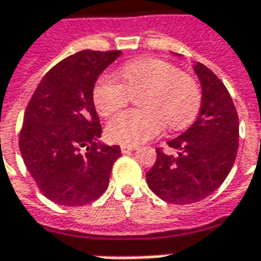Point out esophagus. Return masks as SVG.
<instances>
[{"instance_id":"esophagus-1","label":"esophagus","mask_w":261,"mask_h":261,"mask_svg":"<svg viewBox=\"0 0 261 261\" xmlns=\"http://www.w3.org/2000/svg\"><path fill=\"white\" fill-rule=\"evenodd\" d=\"M121 153L123 154H128L131 151H134V150H137V147L136 145H128V144H121Z\"/></svg>"}]
</instances>
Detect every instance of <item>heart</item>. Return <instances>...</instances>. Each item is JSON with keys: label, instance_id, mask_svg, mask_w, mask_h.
Segmentation results:
<instances>
[{"label": "heart", "instance_id": "b5f03b06", "mask_svg": "<svg viewBox=\"0 0 261 261\" xmlns=\"http://www.w3.org/2000/svg\"><path fill=\"white\" fill-rule=\"evenodd\" d=\"M124 81L106 72L97 80L93 91L94 106L101 116H111L125 107L133 93L140 95L143 110H128L114 116L106 134L121 144H140L157 136L164 124L180 130L196 118L201 106L197 81L174 64L159 58H138L120 68Z\"/></svg>", "mask_w": 261, "mask_h": 261}]
</instances>
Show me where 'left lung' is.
I'll return each mask as SVG.
<instances>
[{"label":"left lung","instance_id":"obj_1","mask_svg":"<svg viewBox=\"0 0 261 261\" xmlns=\"http://www.w3.org/2000/svg\"><path fill=\"white\" fill-rule=\"evenodd\" d=\"M194 71L203 88L196 123L167 141L177 155L157 148V160L145 174L148 187L161 200L191 204L208 197L226 180L239 148V116L223 81L197 63Z\"/></svg>","mask_w":261,"mask_h":261}]
</instances>
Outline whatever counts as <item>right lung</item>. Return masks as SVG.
<instances>
[{
  "mask_svg": "<svg viewBox=\"0 0 261 261\" xmlns=\"http://www.w3.org/2000/svg\"><path fill=\"white\" fill-rule=\"evenodd\" d=\"M120 51L83 49L42 77L24 113L19 151L45 197L60 205L91 203L107 190L118 145L98 143L94 84Z\"/></svg>",
  "mask_w": 261,
  "mask_h": 261,
  "instance_id": "right-lung-1",
  "label": "right lung"
}]
</instances>
